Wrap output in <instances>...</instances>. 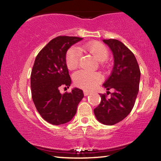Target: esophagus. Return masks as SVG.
Returning <instances> with one entry per match:
<instances>
[{
	"label": "esophagus",
	"mask_w": 161,
	"mask_h": 161,
	"mask_svg": "<svg viewBox=\"0 0 161 161\" xmlns=\"http://www.w3.org/2000/svg\"><path fill=\"white\" fill-rule=\"evenodd\" d=\"M90 94H91L90 92L86 91V90H84V96H88V95H89Z\"/></svg>",
	"instance_id": "obj_1"
}]
</instances>
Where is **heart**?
Wrapping results in <instances>:
<instances>
[{
  "label": "heart",
  "instance_id": "b5f03b06",
  "mask_svg": "<svg viewBox=\"0 0 161 161\" xmlns=\"http://www.w3.org/2000/svg\"><path fill=\"white\" fill-rule=\"evenodd\" d=\"M81 49L90 53L98 61L103 62L107 59L108 55V49L99 42L94 41L84 45ZM80 53L77 49L72 47L68 50L66 54V65L69 70H74L78 67L80 62ZM75 85L80 88L91 90L102 80V77L98 72H89L86 71H79L73 76Z\"/></svg>",
  "mask_w": 161,
  "mask_h": 161
}]
</instances>
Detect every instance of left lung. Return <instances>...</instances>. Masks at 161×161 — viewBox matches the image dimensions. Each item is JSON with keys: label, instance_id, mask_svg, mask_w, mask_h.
<instances>
[{"label": "left lung", "instance_id": "8db88e82", "mask_svg": "<svg viewBox=\"0 0 161 161\" xmlns=\"http://www.w3.org/2000/svg\"><path fill=\"white\" fill-rule=\"evenodd\" d=\"M103 42L114 55L112 72L103 86L108 91L113 89L114 92L110 99L106 94H99L102 100L94 112L100 123L111 126L124 119L131 111L139 89L141 72L134 54L124 44L115 39Z\"/></svg>", "mask_w": 161, "mask_h": 161}]
</instances>
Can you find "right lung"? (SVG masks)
<instances>
[{
	"label": "right lung",
	"mask_w": 161,
	"mask_h": 161,
	"mask_svg": "<svg viewBox=\"0 0 161 161\" xmlns=\"http://www.w3.org/2000/svg\"><path fill=\"white\" fill-rule=\"evenodd\" d=\"M82 39L57 37L43 47L35 58L31 77L32 98L40 116L53 125L71 121L84 97L82 90L78 88H74L69 93L62 94L59 92L60 86L69 88L72 82L66 65L67 52Z\"/></svg>",
	"instance_id": "right-lung-1"
}]
</instances>
